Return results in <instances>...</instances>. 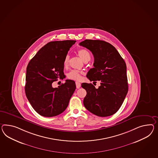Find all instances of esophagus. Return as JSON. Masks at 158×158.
Wrapping results in <instances>:
<instances>
[{"mask_svg": "<svg viewBox=\"0 0 158 158\" xmlns=\"http://www.w3.org/2000/svg\"><path fill=\"white\" fill-rule=\"evenodd\" d=\"M76 88H77V89H78V88H80V87H81V83H80V82H76Z\"/></svg>", "mask_w": 158, "mask_h": 158, "instance_id": "obj_1", "label": "esophagus"}]
</instances>
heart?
Here are the masks:
<instances>
[{"instance_id": "heart-1", "label": "heart", "mask_w": 158, "mask_h": 158, "mask_svg": "<svg viewBox=\"0 0 158 158\" xmlns=\"http://www.w3.org/2000/svg\"><path fill=\"white\" fill-rule=\"evenodd\" d=\"M77 54L79 57L81 58L84 62H87L90 60L91 55L88 50L85 49H80L77 50ZM70 57L68 55H67L64 58V66L65 68H67L69 65ZM83 73L81 71L73 70H72L68 74V78L73 80L79 81L81 79L82 74Z\"/></svg>"}]
</instances>
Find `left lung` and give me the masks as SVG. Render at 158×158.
I'll list each match as a JSON object with an SVG mask.
<instances>
[{"label": "left lung", "mask_w": 158, "mask_h": 158, "mask_svg": "<svg viewBox=\"0 0 158 158\" xmlns=\"http://www.w3.org/2000/svg\"><path fill=\"white\" fill-rule=\"evenodd\" d=\"M80 45L89 49L94 56V68L86 77L101 84L98 89L90 83L81 84L86 91L84 105L98 116H111L120 109L128 93L126 62L116 48L105 41L85 40Z\"/></svg>", "instance_id": "8db88e82"}]
</instances>
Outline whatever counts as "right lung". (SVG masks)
Here are the masks:
<instances>
[{"label": "right lung", "instance_id": "obj_1", "mask_svg": "<svg viewBox=\"0 0 158 158\" xmlns=\"http://www.w3.org/2000/svg\"><path fill=\"white\" fill-rule=\"evenodd\" d=\"M76 41L50 42L42 47L30 61L26 69L25 93L32 108L44 117L62 113L76 88L74 81L66 80L54 88L52 83L63 79L64 60Z\"/></svg>", "mask_w": 158, "mask_h": 158}]
</instances>
